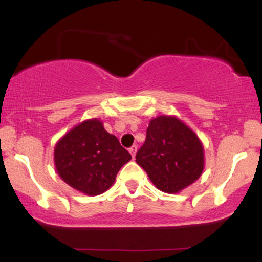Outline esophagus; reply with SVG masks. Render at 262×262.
<instances>
[{"label": "esophagus", "instance_id": "34e87169", "mask_svg": "<svg viewBox=\"0 0 262 262\" xmlns=\"http://www.w3.org/2000/svg\"><path fill=\"white\" fill-rule=\"evenodd\" d=\"M128 151H130V154L132 155V157H134V159H135L136 152H137V145H132L131 148L128 149Z\"/></svg>", "mask_w": 262, "mask_h": 262}]
</instances>
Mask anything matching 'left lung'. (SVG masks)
<instances>
[{
    "label": "left lung",
    "mask_w": 262,
    "mask_h": 262,
    "mask_svg": "<svg viewBox=\"0 0 262 262\" xmlns=\"http://www.w3.org/2000/svg\"><path fill=\"white\" fill-rule=\"evenodd\" d=\"M136 162L162 192L179 193L203 174L204 146L195 132L174 116L150 120Z\"/></svg>",
    "instance_id": "8db88e82"
}]
</instances>
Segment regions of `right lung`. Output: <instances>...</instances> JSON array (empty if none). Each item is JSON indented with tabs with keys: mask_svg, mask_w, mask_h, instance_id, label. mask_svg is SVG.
I'll list each match as a JSON object with an SVG mask.
<instances>
[{
	"mask_svg": "<svg viewBox=\"0 0 262 262\" xmlns=\"http://www.w3.org/2000/svg\"><path fill=\"white\" fill-rule=\"evenodd\" d=\"M55 167L62 180L87 195L107 191L118 171L131 160L116 136L103 128L98 118L82 121L57 142Z\"/></svg>",
	"mask_w": 262,
	"mask_h": 262,
	"instance_id": "add662e5",
	"label": "right lung"
}]
</instances>
